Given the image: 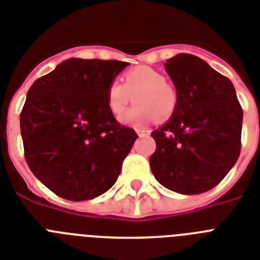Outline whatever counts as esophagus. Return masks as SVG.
Listing matches in <instances>:
<instances>
[{"label":"esophagus","instance_id":"34e87169","mask_svg":"<svg viewBox=\"0 0 260 260\" xmlns=\"http://www.w3.org/2000/svg\"><path fill=\"white\" fill-rule=\"evenodd\" d=\"M136 134L139 135V136H140V137L148 136V135L151 134V131H149V129H143V128H137Z\"/></svg>","mask_w":260,"mask_h":260}]
</instances>
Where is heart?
<instances>
[{"label":"heart","mask_w":260,"mask_h":260,"mask_svg":"<svg viewBox=\"0 0 260 260\" xmlns=\"http://www.w3.org/2000/svg\"><path fill=\"white\" fill-rule=\"evenodd\" d=\"M136 104L120 117V121L129 126H143L157 117L167 120L178 105V93L166 81L161 72L149 67H137L123 76V84L111 81L105 92L107 108L113 116H120L132 101Z\"/></svg>","instance_id":"heart-1"}]
</instances>
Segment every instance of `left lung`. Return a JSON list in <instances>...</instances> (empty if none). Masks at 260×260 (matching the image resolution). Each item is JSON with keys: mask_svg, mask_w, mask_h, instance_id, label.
I'll return each mask as SVG.
<instances>
[{"mask_svg": "<svg viewBox=\"0 0 260 260\" xmlns=\"http://www.w3.org/2000/svg\"><path fill=\"white\" fill-rule=\"evenodd\" d=\"M178 105L152 132L149 157L156 180L171 191L196 195L218 185L240 153L243 109L233 82L199 57L180 53L166 62Z\"/></svg>", "mask_w": 260, "mask_h": 260, "instance_id": "8db88e82", "label": "left lung"}]
</instances>
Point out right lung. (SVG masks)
<instances>
[{"label": "right lung", "instance_id": "obj_1", "mask_svg": "<svg viewBox=\"0 0 260 260\" xmlns=\"http://www.w3.org/2000/svg\"><path fill=\"white\" fill-rule=\"evenodd\" d=\"M128 62L62 61L33 82L20 115L25 160L35 176L72 202L115 184L137 134L107 108V86Z\"/></svg>", "mask_w": 260, "mask_h": 260}]
</instances>
